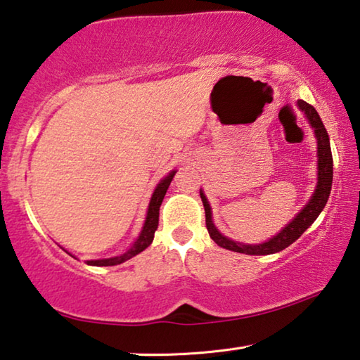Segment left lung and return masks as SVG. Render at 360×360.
<instances>
[{
  "label": "left lung",
  "instance_id": "obj_1",
  "mask_svg": "<svg viewBox=\"0 0 360 360\" xmlns=\"http://www.w3.org/2000/svg\"><path fill=\"white\" fill-rule=\"evenodd\" d=\"M298 108L307 114L309 124H311V127L314 129L316 138H318V187H316L311 200H309L308 205L298 212L294 221H292L289 225H285V227L281 230V233L273 236L270 241L262 243V245H241V243L231 241L219 233L217 229L214 227V224H212L208 200H206L205 195L200 192V197H202V202L205 206L206 229H208L210 236L217 246L229 249V251L241 252L248 255H268V254L279 252L300 238L303 231L307 230L309 225L316 221V219H318L321 211L324 210V206L328 200V195H330L332 179H333V158H332L330 143H328L327 130L324 124H322L318 111L303 100L298 101Z\"/></svg>",
  "mask_w": 360,
  "mask_h": 360
}]
</instances>
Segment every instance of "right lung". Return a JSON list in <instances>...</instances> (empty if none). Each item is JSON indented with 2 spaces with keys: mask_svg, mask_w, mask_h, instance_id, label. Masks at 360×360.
Wrapping results in <instances>:
<instances>
[{
  "mask_svg": "<svg viewBox=\"0 0 360 360\" xmlns=\"http://www.w3.org/2000/svg\"><path fill=\"white\" fill-rule=\"evenodd\" d=\"M176 172L169 173L165 179L160 181V184L157 186L154 195H152L150 198V203H149V210H148V217H146V222H144V227L141 235H139V238L135 241V245H133L129 251L125 254L119 255V257H112V259H103V260H90L87 264L94 265V266H111V265H119L122 262L129 260L131 257H135L136 254L143 252L146 248L150 246L152 240H154V233L158 227V211H160V205L163 202V197H165V193L169 187V182H172L173 176Z\"/></svg>",
  "mask_w": 360,
  "mask_h": 360,
  "instance_id": "1",
  "label": "right lung"
}]
</instances>
